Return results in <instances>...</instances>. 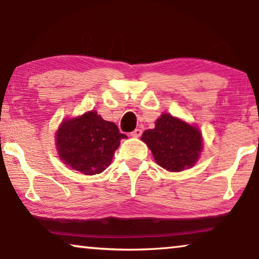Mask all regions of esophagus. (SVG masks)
<instances>
[{
    "instance_id": "obj_1",
    "label": "esophagus",
    "mask_w": 259,
    "mask_h": 259,
    "mask_svg": "<svg viewBox=\"0 0 259 259\" xmlns=\"http://www.w3.org/2000/svg\"><path fill=\"white\" fill-rule=\"evenodd\" d=\"M141 135H142L141 129H135L133 133H131V136H133V137H140Z\"/></svg>"
}]
</instances>
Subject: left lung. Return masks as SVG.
I'll use <instances>...</instances> for the list:
<instances>
[{"label": "left lung", "mask_w": 259, "mask_h": 259, "mask_svg": "<svg viewBox=\"0 0 259 259\" xmlns=\"http://www.w3.org/2000/svg\"><path fill=\"white\" fill-rule=\"evenodd\" d=\"M154 129L145 130V142L158 165L169 171H182L197 162L202 150V135L195 126L189 125L169 114H163Z\"/></svg>", "instance_id": "8db88e82"}]
</instances>
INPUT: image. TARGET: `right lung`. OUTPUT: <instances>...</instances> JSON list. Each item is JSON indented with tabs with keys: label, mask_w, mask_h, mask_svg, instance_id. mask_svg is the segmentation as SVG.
Here are the masks:
<instances>
[{
	"label": "right lung",
	"mask_w": 259,
	"mask_h": 259,
	"mask_svg": "<svg viewBox=\"0 0 259 259\" xmlns=\"http://www.w3.org/2000/svg\"><path fill=\"white\" fill-rule=\"evenodd\" d=\"M122 138L126 136L119 133L115 123L104 121L96 111H89L62 122L56 145L65 164L84 175H95L109 166Z\"/></svg>",
	"instance_id": "1"
}]
</instances>
